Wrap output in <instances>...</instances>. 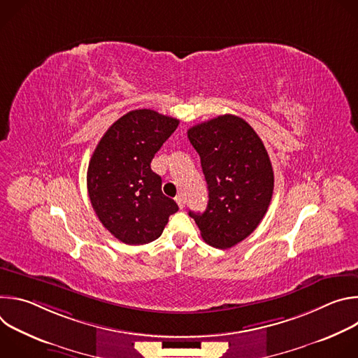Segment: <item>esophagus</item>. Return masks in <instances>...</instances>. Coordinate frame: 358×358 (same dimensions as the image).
<instances>
[{"mask_svg": "<svg viewBox=\"0 0 358 358\" xmlns=\"http://www.w3.org/2000/svg\"><path fill=\"white\" fill-rule=\"evenodd\" d=\"M176 202L178 203V207H180L181 210L184 208V203H185V202H184V198H182V195H177V196H176Z\"/></svg>", "mask_w": 358, "mask_h": 358, "instance_id": "esophagus-1", "label": "esophagus"}]
</instances>
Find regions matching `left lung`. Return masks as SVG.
<instances>
[{"mask_svg":"<svg viewBox=\"0 0 358 358\" xmlns=\"http://www.w3.org/2000/svg\"><path fill=\"white\" fill-rule=\"evenodd\" d=\"M188 138L201 159L208 206L189 217L211 246L228 249L264 220L273 194V169L255 130L241 117L224 115L192 126Z\"/></svg>","mask_w":358,"mask_h":358,"instance_id":"obj_1","label":"left lung"}]
</instances>
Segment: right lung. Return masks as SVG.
Instances as JSON below:
<instances>
[{
    "label": "right lung",
    "mask_w": 358,
    "mask_h": 358,
    "mask_svg": "<svg viewBox=\"0 0 358 358\" xmlns=\"http://www.w3.org/2000/svg\"><path fill=\"white\" fill-rule=\"evenodd\" d=\"M180 120L150 109L116 120L97 143L87 167V192L103 227L127 245L156 241L178 211L150 164Z\"/></svg>",
    "instance_id": "right-lung-1"
}]
</instances>
